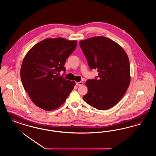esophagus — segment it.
I'll return each mask as SVG.
<instances>
[{"instance_id": "34e87169", "label": "esophagus", "mask_w": 156, "mask_h": 156, "mask_svg": "<svg viewBox=\"0 0 156 156\" xmlns=\"http://www.w3.org/2000/svg\"><path fill=\"white\" fill-rule=\"evenodd\" d=\"M76 84L77 86H82V85H83V82H76Z\"/></svg>"}]
</instances>
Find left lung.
Listing matches in <instances>:
<instances>
[{
	"instance_id": "8db88e82",
	"label": "left lung",
	"mask_w": 156,
	"mask_h": 156,
	"mask_svg": "<svg viewBox=\"0 0 156 156\" xmlns=\"http://www.w3.org/2000/svg\"><path fill=\"white\" fill-rule=\"evenodd\" d=\"M90 69L98 76L88 80L83 99L98 110L109 109L118 103L130 82V63L126 53L118 43L105 37H95L80 42Z\"/></svg>"
}]
</instances>
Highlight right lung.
<instances>
[{
    "label": "right lung",
    "mask_w": 156,
    "mask_h": 156,
    "mask_svg": "<svg viewBox=\"0 0 156 156\" xmlns=\"http://www.w3.org/2000/svg\"><path fill=\"white\" fill-rule=\"evenodd\" d=\"M76 41L47 38L34 45L24 58L20 78L24 89L34 104L46 111L61 106L76 82L58 76L66 59L76 49Z\"/></svg>",
    "instance_id": "obj_1"
}]
</instances>
